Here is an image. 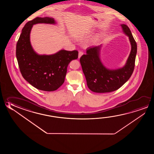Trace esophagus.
Masks as SVG:
<instances>
[{"label": "esophagus", "mask_w": 154, "mask_h": 154, "mask_svg": "<svg viewBox=\"0 0 154 154\" xmlns=\"http://www.w3.org/2000/svg\"><path fill=\"white\" fill-rule=\"evenodd\" d=\"M83 54L84 53L83 51H79V54H78V58H80L81 56L83 55Z\"/></svg>", "instance_id": "esophagus-1"}]
</instances>
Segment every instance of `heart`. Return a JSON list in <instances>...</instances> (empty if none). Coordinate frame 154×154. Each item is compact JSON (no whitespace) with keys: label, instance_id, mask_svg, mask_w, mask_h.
I'll list each match as a JSON object with an SVG mask.
<instances>
[{"label":"heart","instance_id":"heart-1","mask_svg":"<svg viewBox=\"0 0 154 154\" xmlns=\"http://www.w3.org/2000/svg\"><path fill=\"white\" fill-rule=\"evenodd\" d=\"M81 38H82V37H81V36H80V37L79 38V39H81Z\"/></svg>","mask_w":154,"mask_h":154}]
</instances>
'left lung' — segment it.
Returning <instances> with one entry per match:
<instances>
[{
	"mask_svg": "<svg viewBox=\"0 0 154 154\" xmlns=\"http://www.w3.org/2000/svg\"><path fill=\"white\" fill-rule=\"evenodd\" d=\"M121 26L123 32L128 36L131 47V53L124 67L109 70L104 66L99 56L101 45L88 47L86 49V54L80 58L88 86L94 92L106 93L117 90L128 80L133 72L137 45L128 27L124 24Z\"/></svg>",
	"mask_w": 154,
	"mask_h": 154,
	"instance_id": "1",
	"label": "left lung"
}]
</instances>
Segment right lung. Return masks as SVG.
Returning a JSON list of instances; mask_svg holds the SVG:
<instances>
[{"mask_svg":"<svg viewBox=\"0 0 154 154\" xmlns=\"http://www.w3.org/2000/svg\"><path fill=\"white\" fill-rule=\"evenodd\" d=\"M40 23L55 24V21L49 17H36L26 23L17 43L16 56L26 81L38 90L55 91L63 84L69 64L77 59L78 52L61 50L49 55L36 53L30 44V30L33 25Z\"/></svg>","mask_w":154,"mask_h":154,"instance_id":"1","label":"right lung"}]
</instances>
